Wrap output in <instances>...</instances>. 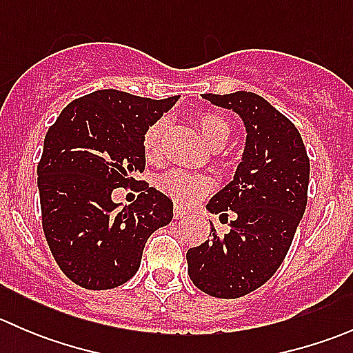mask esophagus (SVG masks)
Here are the masks:
<instances>
[{"mask_svg": "<svg viewBox=\"0 0 353 353\" xmlns=\"http://www.w3.org/2000/svg\"><path fill=\"white\" fill-rule=\"evenodd\" d=\"M186 215H188V212L183 208V206H179V205L174 206V219H183V216H186Z\"/></svg>", "mask_w": 353, "mask_h": 353, "instance_id": "esophagus-1", "label": "esophagus"}]
</instances>
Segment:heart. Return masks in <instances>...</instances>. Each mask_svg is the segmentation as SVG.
<instances>
[{
    "label": "heart",
    "mask_w": 353,
    "mask_h": 353,
    "mask_svg": "<svg viewBox=\"0 0 353 353\" xmlns=\"http://www.w3.org/2000/svg\"><path fill=\"white\" fill-rule=\"evenodd\" d=\"M196 126L203 140L212 148H220L232 137V123L225 116L213 110H203L196 114ZM167 130L165 119H157L147 128L141 140L143 155L148 162H157L162 157L163 134ZM157 186L167 196L174 198L183 205H193L210 194L213 183L210 177L201 174L190 172L184 169H170L157 179Z\"/></svg>",
    "instance_id": "b5f03b06"
}]
</instances>
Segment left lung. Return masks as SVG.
I'll list each match as a JSON object with an SVG mask.
<instances>
[{
  "instance_id": "8db88e82",
  "label": "left lung",
  "mask_w": 353,
  "mask_h": 353,
  "mask_svg": "<svg viewBox=\"0 0 353 353\" xmlns=\"http://www.w3.org/2000/svg\"><path fill=\"white\" fill-rule=\"evenodd\" d=\"M244 119L248 141L236 177L206 208L230 230L188 251V273L199 290L237 299L268 282L285 259L307 205L309 157L295 124L252 92L205 94ZM233 220H228V215Z\"/></svg>"
}]
</instances>
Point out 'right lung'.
<instances>
[{
    "label": "right lung",
    "instance_id": "obj_1",
    "mask_svg": "<svg viewBox=\"0 0 353 353\" xmlns=\"http://www.w3.org/2000/svg\"><path fill=\"white\" fill-rule=\"evenodd\" d=\"M97 90L74 99L48 130L37 163L42 229L61 272L77 285L105 290L138 272L148 237L172 220V201L137 179L145 170L141 140L176 104ZM116 187L141 191L117 210Z\"/></svg>",
    "mask_w": 353,
    "mask_h": 353
}]
</instances>
